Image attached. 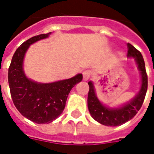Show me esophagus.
Here are the masks:
<instances>
[{
  "mask_svg": "<svg viewBox=\"0 0 154 154\" xmlns=\"http://www.w3.org/2000/svg\"><path fill=\"white\" fill-rule=\"evenodd\" d=\"M82 76H83V80L87 81L91 77V72L89 70L84 71L83 72H82Z\"/></svg>",
  "mask_w": 154,
  "mask_h": 154,
  "instance_id": "34e87169",
  "label": "esophagus"
}]
</instances>
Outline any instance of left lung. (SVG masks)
<instances>
[{
    "instance_id": "8db88e82",
    "label": "left lung",
    "mask_w": 154,
    "mask_h": 154,
    "mask_svg": "<svg viewBox=\"0 0 154 154\" xmlns=\"http://www.w3.org/2000/svg\"><path fill=\"white\" fill-rule=\"evenodd\" d=\"M128 46V54L129 57H134L138 65L140 74H141V87L139 93L135 97L119 108H109L100 103L98 100L94 86L91 82H88L89 91L87 97V106L89 112L95 120L100 123L101 125L106 126H118L125 124L129 119H131L138 113L142 106L143 100L145 98L146 92L148 89V76L146 72L145 63L142 54L138 49L133 46L132 44H127Z\"/></svg>"
}]
</instances>
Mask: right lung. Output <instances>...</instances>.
I'll return each instance as SVG.
<instances>
[{
	"label": "right lung",
	"instance_id": "add662e5",
	"mask_svg": "<svg viewBox=\"0 0 154 154\" xmlns=\"http://www.w3.org/2000/svg\"><path fill=\"white\" fill-rule=\"evenodd\" d=\"M36 35L24 42L13 55L8 70V82L13 103L22 116L36 124H49L63 113L72 88L82 80V75L51 83H38L29 79L23 70L26 51L37 41L48 37Z\"/></svg>",
	"mask_w": 154,
	"mask_h": 154
}]
</instances>
